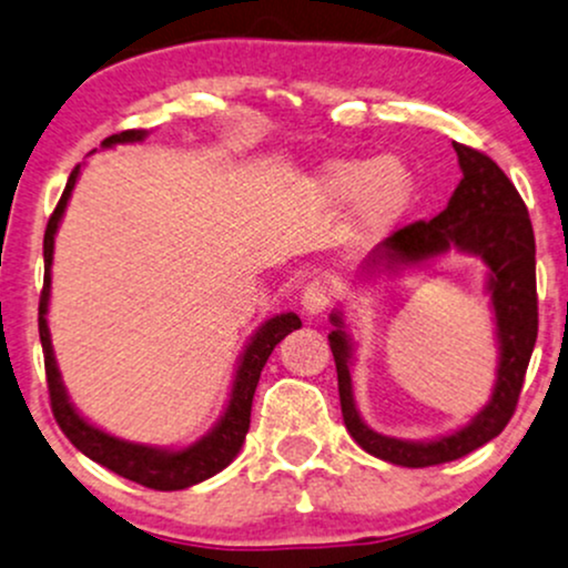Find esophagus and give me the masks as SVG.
Returning <instances> with one entry per match:
<instances>
[{
    "mask_svg": "<svg viewBox=\"0 0 568 568\" xmlns=\"http://www.w3.org/2000/svg\"><path fill=\"white\" fill-rule=\"evenodd\" d=\"M331 296H334L331 280L323 275L312 277L302 293V306L306 315H321V312H325V306L331 304Z\"/></svg>",
    "mask_w": 568,
    "mask_h": 568,
    "instance_id": "obj_1",
    "label": "esophagus"
}]
</instances>
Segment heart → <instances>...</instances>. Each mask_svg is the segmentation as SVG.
<instances>
[{"instance_id":"obj_1","label":"heart","mask_w":568,"mask_h":568,"mask_svg":"<svg viewBox=\"0 0 568 568\" xmlns=\"http://www.w3.org/2000/svg\"><path fill=\"white\" fill-rule=\"evenodd\" d=\"M312 197L328 211L352 202V234L374 240L393 230L408 211L414 179L397 158L334 160L312 179Z\"/></svg>"}]
</instances>
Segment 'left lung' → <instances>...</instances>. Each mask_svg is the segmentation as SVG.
I'll list each match as a JSON object with an SVG mask.
<instances>
[{
	"instance_id": "obj_1",
	"label": "left lung",
	"mask_w": 568,
	"mask_h": 568,
	"mask_svg": "<svg viewBox=\"0 0 568 568\" xmlns=\"http://www.w3.org/2000/svg\"><path fill=\"white\" fill-rule=\"evenodd\" d=\"M454 149L459 158L462 181L454 189L446 211L389 234L366 258L363 272H397L400 266L429 262L452 247L484 258L499 344L497 384L488 406L473 416L470 425L438 440H400L374 433L361 419L352 397V342L342 331V315L338 312L331 315L336 328L328 334V342L336 361L344 425L363 452L400 467L443 465L497 438L518 406L534 342H537V262H534L537 251H534L529 211L513 181L488 154L465 143H454Z\"/></svg>"
}]
</instances>
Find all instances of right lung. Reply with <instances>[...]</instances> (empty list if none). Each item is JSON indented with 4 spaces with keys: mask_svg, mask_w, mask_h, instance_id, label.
Masks as SVG:
<instances>
[{
    "mask_svg": "<svg viewBox=\"0 0 568 568\" xmlns=\"http://www.w3.org/2000/svg\"><path fill=\"white\" fill-rule=\"evenodd\" d=\"M146 130H122V133L109 135L101 146H114V143H133L143 141ZM77 175H80V165L74 168L63 189L61 200H58L53 216L48 221V230H44V285L39 293V342H42L44 352V374H48V393H50V408L58 427L63 429V435L74 443L84 456L103 465L106 470H112L122 478L135 480V484L154 488V491H179V488H189L200 480H207L211 475L224 470L226 465L240 454L243 448L245 433L251 427V406H253V393H256L258 376H262L264 363L270 361L272 349L283 342L291 331L302 328V321L293 312L272 317L266 321L256 334L251 336L243 357H240L237 374H234L232 395L226 403L224 416L219 419V425L192 443L189 448L181 452H168V448H154V446H141V443H128L114 438V435L103 433L90 425L88 419H82L77 414V408L69 403L67 387H63L61 374H58L53 344H50V331H48V302H50V266H53V245H55V232L61 224L63 211H67V202L71 197V189L77 184Z\"/></svg>",
    "mask_w": 568,
    "mask_h": 568,
    "instance_id": "obj_1",
    "label": "right lung"
}]
</instances>
